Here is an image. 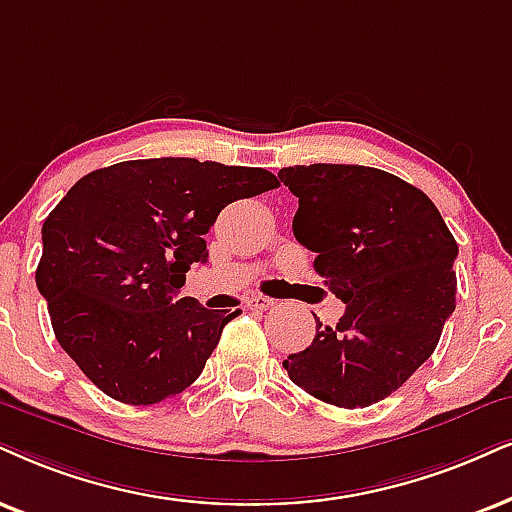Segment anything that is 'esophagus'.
Here are the masks:
<instances>
[{"label":"esophagus","mask_w":512,"mask_h":512,"mask_svg":"<svg viewBox=\"0 0 512 512\" xmlns=\"http://www.w3.org/2000/svg\"><path fill=\"white\" fill-rule=\"evenodd\" d=\"M245 304H248V309H269L271 304H274V300L267 295H252L245 300Z\"/></svg>","instance_id":"esophagus-1"}]
</instances>
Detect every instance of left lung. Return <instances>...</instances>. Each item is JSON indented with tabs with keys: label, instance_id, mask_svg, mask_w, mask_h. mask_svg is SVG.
Returning a JSON list of instances; mask_svg holds the SVG:
<instances>
[{
	"label": "left lung",
	"instance_id": "left-lung-1",
	"mask_svg": "<svg viewBox=\"0 0 512 512\" xmlns=\"http://www.w3.org/2000/svg\"><path fill=\"white\" fill-rule=\"evenodd\" d=\"M278 179L300 200L295 238L345 302L340 321L316 323L312 345L283 368L312 397L364 409L435 352L456 309V238L423 191L385 170L295 165Z\"/></svg>",
	"mask_w": 512,
	"mask_h": 512
}]
</instances>
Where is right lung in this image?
Wrapping results in <instances>:
<instances>
[{"mask_svg": "<svg viewBox=\"0 0 512 512\" xmlns=\"http://www.w3.org/2000/svg\"><path fill=\"white\" fill-rule=\"evenodd\" d=\"M262 167L196 158L89 172L42 226L37 288L58 345L108 397L132 406L184 392L236 312L177 300L226 205L276 189Z\"/></svg>", "mask_w": 512, "mask_h": 512, "instance_id": "right-lung-1", "label": "right lung"}]
</instances>
